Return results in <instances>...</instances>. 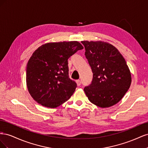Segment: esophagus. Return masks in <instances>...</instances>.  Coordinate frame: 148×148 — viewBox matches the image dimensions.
I'll return each instance as SVG.
<instances>
[{
  "label": "esophagus",
  "mask_w": 148,
  "mask_h": 148,
  "mask_svg": "<svg viewBox=\"0 0 148 148\" xmlns=\"http://www.w3.org/2000/svg\"><path fill=\"white\" fill-rule=\"evenodd\" d=\"M76 82H77V84L78 86H80V85H81V84H82L81 80H79V79L77 80V81H76Z\"/></svg>",
  "instance_id": "34e87169"
}]
</instances>
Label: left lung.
<instances>
[{"label":"left lung","mask_w":148,"mask_h":148,"mask_svg":"<svg viewBox=\"0 0 148 148\" xmlns=\"http://www.w3.org/2000/svg\"><path fill=\"white\" fill-rule=\"evenodd\" d=\"M82 43L93 73L91 84L84 88L89 101L101 108L117 104L132 83L126 61L118 49L109 42L83 41Z\"/></svg>","instance_id":"8db88e82"}]
</instances>
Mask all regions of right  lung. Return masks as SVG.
Masks as SVG:
<instances>
[{
    "label": "right lung",
    "mask_w": 148,
    "mask_h": 148,
    "mask_svg": "<svg viewBox=\"0 0 148 148\" xmlns=\"http://www.w3.org/2000/svg\"><path fill=\"white\" fill-rule=\"evenodd\" d=\"M83 49L78 41L48 42L39 47L26 67V86L33 99L56 108L68 100L77 84L69 77L68 59Z\"/></svg>",
    "instance_id": "1"
}]
</instances>
